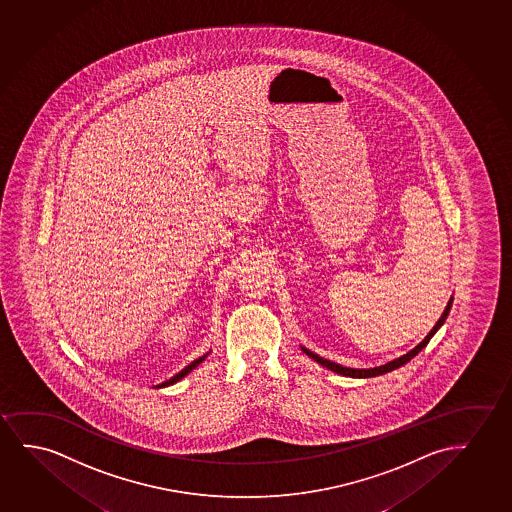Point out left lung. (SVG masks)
Listing matches in <instances>:
<instances>
[{
    "label": "left lung",
    "instance_id": "left-lung-1",
    "mask_svg": "<svg viewBox=\"0 0 512 512\" xmlns=\"http://www.w3.org/2000/svg\"><path fill=\"white\" fill-rule=\"evenodd\" d=\"M451 307H453V296L449 298V302H447L446 309H444V312H442V316H440L439 321H437V324L433 326L432 330H430V333L426 335L425 339L421 340L419 342L418 346L414 347V349H411L409 353L404 354V356H400V358H395L393 361H388V363H384V365H381V367H374V368H349V367H342V365H339V363H333V361L330 360H324V358H321L319 354L312 353V351H309L307 347L302 346L303 353L307 354L309 358H312V360L317 361L319 365H323L324 368H328V370H332V372H335V374L340 375H346V377H356V379H367V377H375V375H382L386 374V372H391V370H395V368H400L402 365H405L407 361H411L416 354L423 349V347H426V344L430 342V339H432L433 335L437 333V330H439L440 326L444 324V321H446L447 316H449V310H451Z\"/></svg>",
    "mask_w": 512,
    "mask_h": 512
}]
</instances>
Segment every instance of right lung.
<instances>
[{
  "instance_id": "right-lung-1",
  "label": "right lung",
  "mask_w": 512,
  "mask_h": 512,
  "mask_svg": "<svg viewBox=\"0 0 512 512\" xmlns=\"http://www.w3.org/2000/svg\"><path fill=\"white\" fill-rule=\"evenodd\" d=\"M209 353H210V351H209ZM209 353L203 354V356H200V358H198V360L191 361V363H189L188 367L182 368V370H180L179 374L173 375L172 379H168V381L161 382V384H159L158 388H163V386H170V384H175V382H179L180 379H184V377H186V375H188L189 372H193V370H195V368L198 367V365H200V363H202V361L205 360V358H207V356H209Z\"/></svg>"
}]
</instances>
